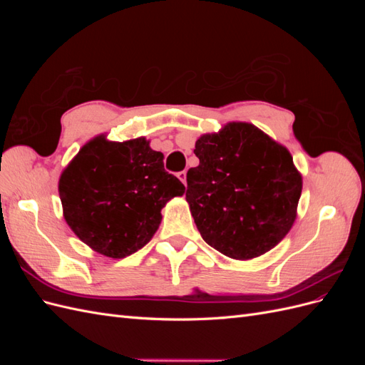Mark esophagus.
<instances>
[{"label": "esophagus", "instance_id": "obj_1", "mask_svg": "<svg viewBox=\"0 0 365 365\" xmlns=\"http://www.w3.org/2000/svg\"><path fill=\"white\" fill-rule=\"evenodd\" d=\"M176 176H178V178L181 180V182H182V184H185V181H187V172H185V170L178 172V173H176Z\"/></svg>", "mask_w": 365, "mask_h": 365}]
</instances>
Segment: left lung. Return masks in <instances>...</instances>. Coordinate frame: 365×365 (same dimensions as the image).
Here are the masks:
<instances>
[{
    "label": "left lung",
    "instance_id": "8db88e82",
    "mask_svg": "<svg viewBox=\"0 0 365 365\" xmlns=\"http://www.w3.org/2000/svg\"><path fill=\"white\" fill-rule=\"evenodd\" d=\"M185 200L202 239L237 260L259 257L288 235L302 195L289 150L250 123H228L195 145Z\"/></svg>",
    "mask_w": 365,
    "mask_h": 365
}]
</instances>
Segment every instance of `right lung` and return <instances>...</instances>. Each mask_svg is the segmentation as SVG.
<instances>
[{
    "label": "right lung",
    "instance_id": "obj_1",
    "mask_svg": "<svg viewBox=\"0 0 365 365\" xmlns=\"http://www.w3.org/2000/svg\"><path fill=\"white\" fill-rule=\"evenodd\" d=\"M185 192L165 172L163 153L149 141L97 137L61 175L63 217L74 235L106 257L121 259L145 247L161 222V208Z\"/></svg>",
    "mask_w": 365,
    "mask_h": 365
}]
</instances>
